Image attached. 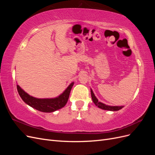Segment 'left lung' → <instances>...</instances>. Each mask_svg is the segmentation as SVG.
I'll list each match as a JSON object with an SVG mask.
<instances>
[{
  "mask_svg": "<svg viewBox=\"0 0 155 155\" xmlns=\"http://www.w3.org/2000/svg\"><path fill=\"white\" fill-rule=\"evenodd\" d=\"M91 96H92V99L93 102L94 103V104L96 106H97L98 107L100 108V109H101L110 110V111H117V110H119L121 109L124 107V106H109V105H107L104 104H102V103L98 101V100L95 96L94 94L92 89H91Z\"/></svg>",
  "mask_w": 155,
  "mask_h": 155,
  "instance_id": "obj_1",
  "label": "left lung"
}]
</instances>
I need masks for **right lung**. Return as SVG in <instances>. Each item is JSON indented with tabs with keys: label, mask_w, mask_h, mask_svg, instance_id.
<instances>
[{
	"label": "right lung",
	"mask_w": 155,
	"mask_h": 155,
	"mask_svg": "<svg viewBox=\"0 0 155 155\" xmlns=\"http://www.w3.org/2000/svg\"><path fill=\"white\" fill-rule=\"evenodd\" d=\"M74 85V82L66 88L61 94L54 98H36L30 96L28 94L25 92L22 89L17 85L18 94L27 105L34 108V109L43 112H52L61 109L65 106L68 101L70 91Z\"/></svg>",
	"instance_id": "1"
}]
</instances>
